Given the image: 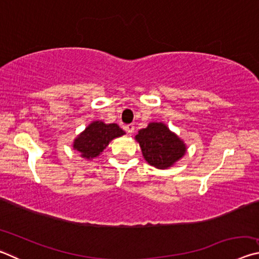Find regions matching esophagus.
Segmentation results:
<instances>
[{
	"label": "esophagus",
	"mask_w": 259,
	"mask_h": 259,
	"mask_svg": "<svg viewBox=\"0 0 259 259\" xmlns=\"http://www.w3.org/2000/svg\"><path fill=\"white\" fill-rule=\"evenodd\" d=\"M124 129H125V131L128 134H133L134 131H135V125L133 124V123H130V124H126L125 126H124Z\"/></svg>",
	"instance_id": "obj_1"
}]
</instances>
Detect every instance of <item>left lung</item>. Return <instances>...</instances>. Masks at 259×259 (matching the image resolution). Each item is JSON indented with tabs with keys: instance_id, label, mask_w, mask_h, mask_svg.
<instances>
[{
	"instance_id": "obj_1",
	"label": "left lung",
	"mask_w": 259,
	"mask_h": 259,
	"mask_svg": "<svg viewBox=\"0 0 259 259\" xmlns=\"http://www.w3.org/2000/svg\"><path fill=\"white\" fill-rule=\"evenodd\" d=\"M136 140L139 143L145 160L159 169L171 166L186 151L183 140L163 123H150L147 128L140 129Z\"/></svg>"
}]
</instances>
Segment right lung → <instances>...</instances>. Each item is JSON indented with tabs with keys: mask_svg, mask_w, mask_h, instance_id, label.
<instances>
[{
	"mask_svg": "<svg viewBox=\"0 0 259 259\" xmlns=\"http://www.w3.org/2000/svg\"><path fill=\"white\" fill-rule=\"evenodd\" d=\"M124 135V131L115 123L105 124L102 121H95L74 140V150L81 153L82 157L95 159L113 138Z\"/></svg>",
	"mask_w": 259,
	"mask_h": 259,
	"instance_id": "right-lung-1",
	"label": "right lung"
}]
</instances>
